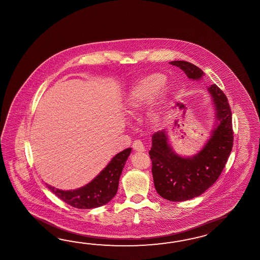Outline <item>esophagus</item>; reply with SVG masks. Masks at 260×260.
Here are the masks:
<instances>
[{"label":"esophagus","mask_w":260,"mask_h":260,"mask_svg":"<svg viewBox=\"0 0 260 260\" xmlns=\"http://www.w3.org/2000/svg\"><path fill=\"white\" fill-rule=\"evenodd\" d=\"M133 149L135 150V151H137V152H143V151H145V146L143 145V143L139 141V140H136V141H134L133 144Z\"/></svg>","instance_id":"1"}]
</instances>
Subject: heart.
<instances>
[{
  "instance_id": "1",
  "label": "heart",
  "mask_w": 260,
  "mask_h": 260,
  "mask_svg": "<svg viewBox=\"0 0 260 260\" xmlns=\"http://www.w3.org/2000/svg\"><path fill=\"white\" fill-rule=\"evenodd\" d=\"M165 76L161 73H151L140 79L129 90L126 98V113L135 115L156 95L155 106L148 113V120L158 125L161 121L159 106L165 103L171 93V86L165 82Z\"/></svg>"
}]
</instances>
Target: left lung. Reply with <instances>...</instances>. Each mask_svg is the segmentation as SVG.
Here are the masks:
<instances>
[{
	"instance_id": "8db88e82",
	"label": "left lung",
	"mask_w": 260,
	"mask_h": 260,
	"mask_svg": "<svg viewBox=\"0 0 260 260\" xmlns=\"http://www.w3.org/2000/svg\"><path fill=\"white\" fill-rule=\"evenodd\" d=\"M189 79L198 81L204 72L193 63L173 61ZM208 91L215 108V127L210 138L192 157H181L168 144L165 131L155 133L149 156L152 160L155 189L162 198L173 202L190 200L201 196L220 177L233 146L231 109L226 95L216 84Z\"/></svg>"
}]
</instances>
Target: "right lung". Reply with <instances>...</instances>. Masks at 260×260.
I'll return each instance as SVG.
<instances>
[{"mask_svg": "<svg viewBox=\"0 0 260 260\" xmlns=\"http://www.w3.org/2000/svg\"><path fill=\"white\" fill-rule=\"evenodd\" d=\"M132 148L116 154L107 166L88 184L77 190H62L47 187L63 202L77 209H95L110 202L117 192L119 177Z\"/></svg>", "mask_w": 260, "mask_h": 260, "instance_id": "1", "label": "right lung"}]
</instances>
